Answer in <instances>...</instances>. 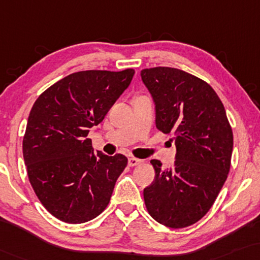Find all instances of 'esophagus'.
I'll list each match as a JSON object with an SVG mask.
<instances>
[{"label":"esophagus","mask_w":260,"mask_h":260,"mask_svg":"<svg viewBox=\"0 0 260 260\" xmlns=\"http://www.w3.org/2000/svg\"><path fill=\"white\" fill-rule=\"evenodd\" d=\"M140 164H142V160L141 159H137V158H129L128 159V165L131 167L138 166V165H140Z\"/></svg>","instance_id":"esophagus-1"}]
</instances>
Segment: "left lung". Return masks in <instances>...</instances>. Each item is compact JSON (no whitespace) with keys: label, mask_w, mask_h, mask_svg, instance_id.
Wrapping results in <instances>:
<instances>
[{"label":"left lung","mask_w":260,"mask_h":260,"mask_svg":"<svg viewBox=\"0 0 260 260\" xmlns=\"http://www.w3.org/2000/svg\"><path fill=\"white\" fill-rule=\"evenodd\" d=\"M155 105V125L174 133L173 168L153 159L154 180L144 189L148 213L160 224L182 229L199 221L215 202L231 166L233 133L224 105L197 76L170 67L142 69Z\"/></svg>","instance_id":"8db88e82"}]
</instances>
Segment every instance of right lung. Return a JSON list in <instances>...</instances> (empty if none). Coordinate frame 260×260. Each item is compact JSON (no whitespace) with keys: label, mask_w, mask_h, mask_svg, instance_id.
<instances>
[{"label":"right lung","mask_w":260,"mask_h":260,"mask_svg":"<svg viewBox=\"0 0 260 260\" xmlns=\"http://www.w3.org/2000/svg\"><path fill=\"white\" fill-rule=\"evenodd\" d=\"M134 73L131 68L73 73L32 106L23 137L24 164L35 194L58 220L81 224L107 207L127 158L94 152L87 135L105 119Z\"/></svg>","instance_id":"obj_1"}]
</instances>
